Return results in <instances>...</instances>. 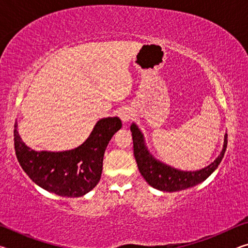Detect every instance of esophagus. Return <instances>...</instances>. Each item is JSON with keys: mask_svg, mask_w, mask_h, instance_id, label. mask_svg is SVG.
<instances>
[{"mask_svg": "<svg viewBox=\"0 0 248 248\" xmlns=\"http://www.w3.org/2000/svg\"><path fill=\"white\" fill-rule=\"evenodd\" d=\"M119 116H120L121 120H123L124 123L125 124V123H128V121L131 120L132 112L130 111V110H128V109H123V110L119 112Z\"/></svg>", "mask_w": 248, "mask_h": 248, "instance_id": "1", "label": "esophagus"}]
</instances>
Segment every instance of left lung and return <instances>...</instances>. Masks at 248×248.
Masks as SVG:
<instances>
[{"label": "left lung", "instance_id": "obj_1", "mask_svg": "<svg viewBox=\"0 0 248 248\" xmlns=\"http://www.w3.org/2000/svg\"><path fill=\"white\" fill-rule=\"evenodd\" d=\"M133 154L141 175L151 186L163 191H178L195 186L207 179L222 161L228 145V134H225L223 150L213 163L196 171H182L162 164L151 155L143 143V137L136 124L131 125Z\"/></svg>", "mask_w": 248, "mask_h": 248}]
</instances>
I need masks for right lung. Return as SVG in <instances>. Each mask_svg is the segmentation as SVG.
I'll return each mask as SVG.
<instances>
[{
	"instance_id": "1",
	"label": "right lung",
	"mask_w": 248,
	"mask_h": 248,
	"mask_svg": "<svg viewBox=\"0 0 248 248\" xmlns=\"http://www.w3.org/2000/svg\"><path fill=\"white\" fill-rule=\"evenodd\" d=\"M14 127L16 157L29 178L56 195L81 197L98 184L105 150L123 124L117 117L99 120L82 145L64 152H36L20 140L16 123Z\"/></svg>"
}]
</instances>
